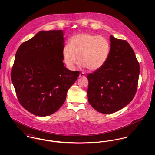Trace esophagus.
Here are the masks:
<instances>
[{
  "mask_svg": "<svg viewBox=\"0 0 155 155\" xmlns=\"http://www.w3.org/2000/svg\"><path fill=\"white\" fill-rule=\"evenodd\" d=\"M85 77V74L84 73H81L80 74V77Z\"/></svg>",
  "mask_w": 155,
  "mask_h": 155,
  "instance_id": "34e87169",
  "label": "esophagus"
}]
</instances>
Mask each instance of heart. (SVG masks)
Segmentation results:
<instances>
[{"label":"heart","mask_w":155,"mask_h":155,"mask_svg":"<svg viewBox=\"0 0 155 155\" xmlns=\"http://www.w3.org/2000/svg\"><path fill=\"white\" fill-rule=\"evenodd\" d=\"M110 50V42L103 36L88 33L78 34L71 38L69 45L63 51V56L67 66L74 68L78 63L89 70L95 71L101 68L108 59Z\"/></svg>","instance_id":"1"}]
</instances>
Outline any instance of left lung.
<instances>
[{
	"label": "left lung",
	"instance_id": "8db88e82",
	"mask_svg": "<svg viewBox=\"0 0 155 155\" xmlns=\"http://www.w3.org/2000/svg\"><path fill=\"white\" fill-rule=\"evenodd\" d=\"M110 41L106 62L87 76L89 103L104 114L116 112L132 101L140 75V64L130 45L112 35Z\"/></svg>",
	"mask_w": 155,
	"mask_h": 155
}]
</instances>
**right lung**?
<instances>
[{"label": "right lung", "instance_id": "right-lung-1", "mask_svg": "<svg viewBox=\"0 0 155 155\" xmlns=\"http://www.w3.org/2000/svg\"><path fill=\"white\" fill-rule=\"evenodd\" d=\"M63 32L41 31L17 49L11 80L19 103L31 113L48 116L64 103L78 71L64 66Z\"/></svg>", "mask_w": 155, "mask_h": 155}]
</instances>
